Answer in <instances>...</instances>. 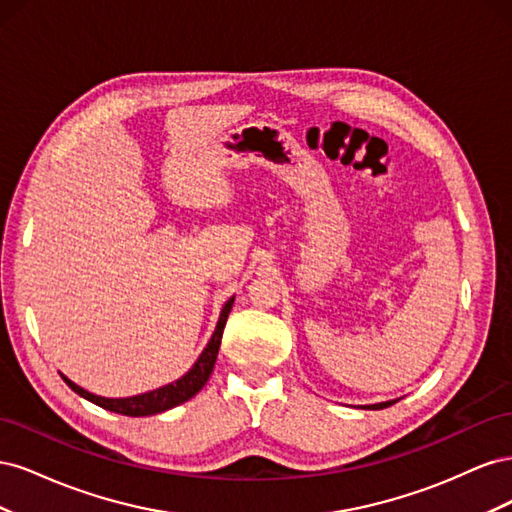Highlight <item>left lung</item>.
<instances>
[{"mask_svg": "<svg viewBox=\"0 0 512 512\" xmlns=\"http://www.w3.org/2000/svg\"><path fill=\"white\" fill-rule=\"evenodd\" d=\"M395 401H384V404H374V406H365V408H371V410H382V408H389L393 406Z\"/></svg>", "mask_w": 512, "mask_h": 512, "instance_id": "left-lung-1", "label": "left lung"}]
</instances>
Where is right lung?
I'll return each mask as SVG.
<instances>
[{
  "label": "right lung",
  "mask_w": 512,
  "mask_h": 512,
  "mask_svg": "<svg viewBox=\"0 0 512 512\" xmlns=\"http://www.w3.org/2000/svg\"><path fill=\"white\" fill-rule=\"evenodd\" d=\"M232 303H235V297H230L226 301L222 314H220V320H218V327H215V333L211 335L209 344L203 350V354L198 356V361L194 363V367L183 378H179L173 384L162 386V389L149 391V393H143V395L126 397V399H108V397H98L94 393H87L85 389L76 386L66 376H61V378H64V382L70 386L74 393H79L81 397L91 401V404H96L104 410H111V412H117V414H123V416H151V414L166 412L170 408L183 404V401L192 399L207 384L211 371H213V365H215V359H218V350H220V344H222V333H224Z\"/></svg>",
  "instance_id": "1"
}]
</instances>
